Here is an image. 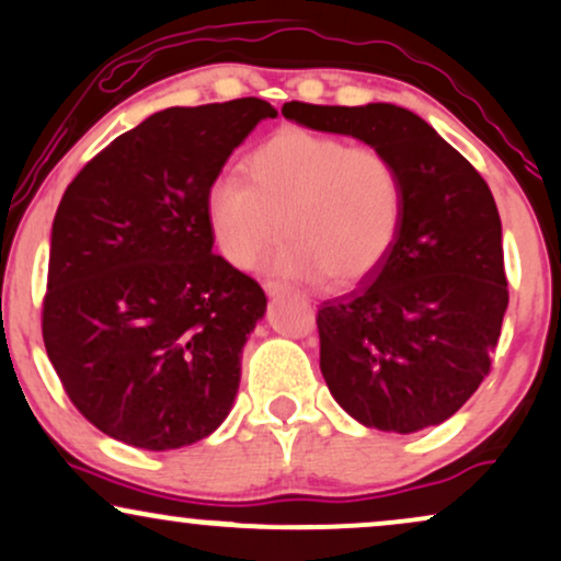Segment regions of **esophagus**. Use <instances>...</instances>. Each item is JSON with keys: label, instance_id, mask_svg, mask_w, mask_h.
Instances as JSON below:
<instances>
[{"label": "esophagus", "instance_id": "1", "mask_svg": "<svg viewBox=\"0 0 561 561\" xmlns=\"http://www.w3.org/2000/svg\"><path fill=\"white\" fill-rule=\"evenodd\" d=\"M264 289H266L268 297H279V295L289 293L287 285H282V282H274V279H266V282H264Z\"/></svg>", "mask_w": 561, "mask_h": 561}]
</instances>
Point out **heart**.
Wrapping results in <instances>:
<instances>
[{
	"instance_id": "b5f03b06",
	"label": "heart",
	"mask_w": 561,
	"mask_h": 561,
	"mask_svg": "<svg viewBox=\"0 0 561 561\" xmlns=\"http://www.w3.org/2000/svg\"><path fill=\"white\" fill-rule=\"evenodd\" d=\"M245 176L220 179L207 220L222 256L251 268L279 228L268 268L295 279L356 285L382 266L405 218L400 169L375 146L285 125L245 159Z\"/></svg>"
}]
</instances>
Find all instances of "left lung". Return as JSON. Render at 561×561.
Masks as SVG:
<instances>
[{
    "instance_id": "8db88e82",
    "label": "left lung",
    "mask_w": 561,
    "mask_h": 561,
    "mask_svg": "<svg viewBox=\"0 0 561 561\" xmlns=\"http://www.w3.org/2000/svg\"><path fill=\"white\" fill-rule=\"evenodd\" d=\"M282 112L379 148L405 182L390 256L318 310L328 390L369 428L415 433L444 423L490 375L507 308L503 228L488 182L405 107L287 102Z\"/></svg>"
}]
</instances>
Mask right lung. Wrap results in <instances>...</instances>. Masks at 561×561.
Instances as JSON below:
<instances>
[{"mask_svg":"<svg viewBox=\"0 0 561 561\" xmlns=\"http://www.w3.org/2000/svg\"><path fill=\"white\" fill-rule=\"evenodd\" d=\"M266 117L259 96L161 110L64 192L43 343L73 408L117 442L179 449L230 413L266 295L213 253L207 194Z\"/></svg>","mask_w":561,"mask_h":561,"instance_id":"obj_1","label":"right lung"}]
</instances>
